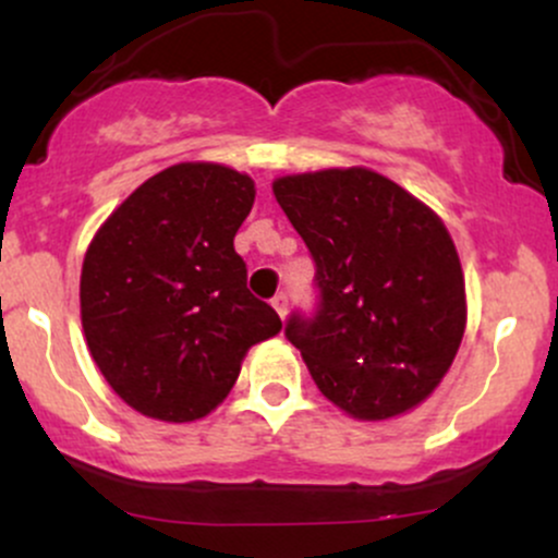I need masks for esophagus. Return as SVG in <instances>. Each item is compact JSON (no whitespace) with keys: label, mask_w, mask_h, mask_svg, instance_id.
I'll use <instances>...</instances> for the list:
<instances>
[{"label":"esophagus","mask_w":558,"mask_h":558,"mask_svg":"<svg viewBox=\"0 0 558 558\" xmlns=\"http://www.w3.org/2000/svg\"><path fill=\"white\" fill-rule=\"evenodd\" d=\"M272 310L278 312L280 319H283V317L288 315V296H286V293H278V296L272 299Z\"/></svg>","instance_id":"obj_1"}]
</instances>
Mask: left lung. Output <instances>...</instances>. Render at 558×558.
<instances>
[{"label": "left lung", "instance_id": "left-lung-1", "mask_svg": "<svg viewBox=\"0 0 558 558\" xmlns=\"http://www.w3.org/2000/svg\"><path fill=\"white\" fill-rule=\"evenodd\" d=\"M272 194L317 267V312L286 323L312 380L356 420L417 407L466 325L462 262L440 217L367 168L286 175Z\"/></svg>", "mask_w": 558, "mask_h": 558}]
</instances>
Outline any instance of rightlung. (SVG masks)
I'll list each match as a JSON object with an SVG mask.
<instances>
[{
    "label": "right lung",
    "mask_w": 558,
    "mask_h": 558,
    "mask_svg": "<svg viewBox=\"0 0 558 558\" xmlns=\"http://www.w3.org/2000/svg\"><path fill=\"white\" fill-rule=\"evenodd\" d=\"M254 181L213 162H181L141 183L88 243L81 319L114 393L162 422L207 417L254 343L283 323L246 288L233 248Z\"/></svg>",
    "instance_id": "right-lung-1"
}]
</instances>
